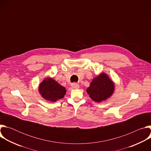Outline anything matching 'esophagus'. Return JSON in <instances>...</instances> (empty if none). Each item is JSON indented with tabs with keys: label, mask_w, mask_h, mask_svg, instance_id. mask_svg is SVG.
<instances>
[{
	"label": "esophagus",
	"mask_w": 151,
	"mask_h": 151,
	"mask_svg": "<svg viewBox=\"0 0 151 151\" xmlns=\"http://www.w3.org/2000/svg\"><path fill=\"white\" fill-rule=\"evenodd\" d=\"M71 87L73 89H76V88H78L79 87V85L78 83H72L71 85Z\"/></svg>",
	"instance_id": "esophagus-1"
}]
</instances>
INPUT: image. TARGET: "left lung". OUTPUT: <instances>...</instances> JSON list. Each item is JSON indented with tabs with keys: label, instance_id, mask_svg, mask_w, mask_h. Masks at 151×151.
Masks as SVG:
<instances>
[{
	"label": "left lung",
	"instance_id": "left-lung-1",
	"mask_svg": "<svg viewBox=\"0 0 151 151\" xmlns=\"http://www.w3.org/2000/svg\"><path fill=\"white\" fill-rule=\"evenodd\" d=\"M114 90V82L107 74L101 73L92 80L87 92L93 100L99 103L109 98Z\"/></svg>",
	"mask_w": 151,
	"mask_h": 151
}]
</instances>
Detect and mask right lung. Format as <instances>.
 <instances>
[{
  "mask_svg": "<svg viewBox=\"0 0 151 151\" xmlns=\"http://www.w3.org/2000/svg\"><path fill=\"white\" fill-rule=\"evenodd\" d=\"M39 92L44 99L55 102L64 97L66 93V90L55 79L47 78L39 84Z\"/></svg>",
  "mask_w": 151,
  "mask_h": 151,
  "instance_id": "right-lung-1",
  "label": "right lung"
}]
</instances>
